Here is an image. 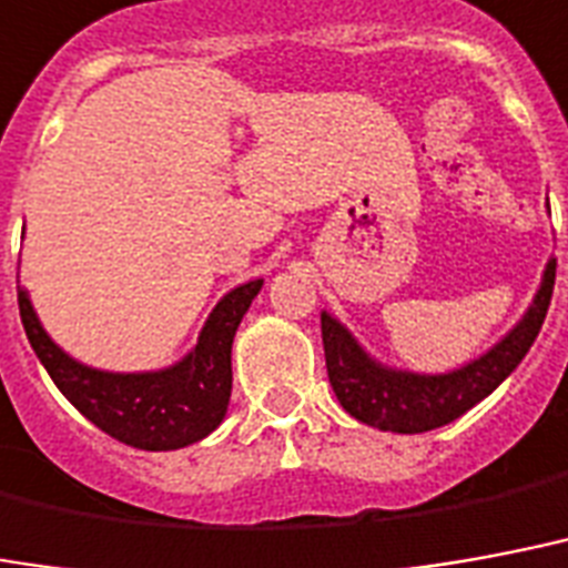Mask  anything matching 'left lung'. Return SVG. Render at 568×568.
<instances>
[{
  "instance_id": "obj_1",
  "label": "left lung",
  "mask_w": 568,
  "mask_h": 568,
  "mask_svg": "<svg viewBox=\"0 0 568 568\" xmlns=\"http://www.w3.org/2000/svg\"><path fill=\"white\" fill-rule=\"evenodd\" d=\"M557 258L548 262L536 301L527 316L499 339L481 358L443 376H422L406 369H388L369 358L358 339L339 325L337 318L322 313V343H325L327 379L337 400L352 418L390 430V434H424L455 422L478 400H485L511 369L530 352L539 337L545 313L551 306Z\"/></svg>"
}]
</instances>
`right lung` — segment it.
<instances>
[{
	"label": "right lung",
	"mask_w": 568,
	"mask_h": 568,
	"mask_svg": "<svg viewBox=\"0 0 568 568\" xmlns=\"http://www.w3.org/2000/svg\"><path fill=\"white\" fill-rule=\"evenodd\" d=\"M258 292L262 280L229 292L210 313L186 358L155 373H104L83 367L44 334L23 288H17V304L38 361L83 418L132 448L174 452L213 434L225 418L231 397V343Z\"/></svg>",
	"instance_id": "add662e5"
}]
</instances>
